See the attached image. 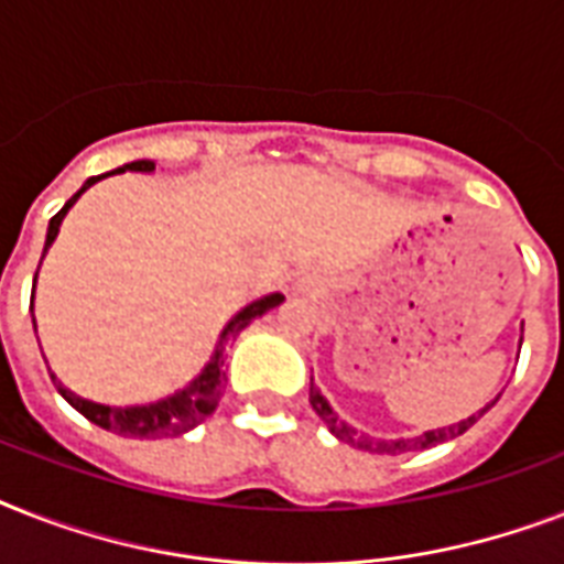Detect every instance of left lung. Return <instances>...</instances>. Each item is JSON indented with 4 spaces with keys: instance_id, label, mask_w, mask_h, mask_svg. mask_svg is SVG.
I'll list each match as a JSON object with an SVG mask.
<instances>
[{
    "instance_id": "8db88e82",
    "label": "left lung",
    "mask_w": 564,
    "mask_h": 564,
    "mask_svg": "<svg viewBox=\"0 0 564 564\" xmlns=\"http://www.w3.org/2000/svg\"><path fill=\"white\" fill-rule=\"evenodd\" d=\"M498 401V398H495ZM491 401V403H495ZM489 403V406H491ZM310 406L316 410V415L327 424V430L334 433L336 438H343V442H348V445H357L360 451H371V454H403V451H419V447H430V445H438V442H447V438H456L463 436L465 430L471 427L474 421L480 419L482 412L489 410H480L477 415H471V419L459 421V424H451V427H442V430H427L424 436H415V438H394V442H375V438L369 436H360L357 430L348 427L345 421H339V415H336L334 410H330V403L325 401V394L318 392L316 383H313V377H310Z\"/></svg>"
}]
</instances>
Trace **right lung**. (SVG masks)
Returning <instances> with one entry per match:
<instances>
[{
  "mask_svg": "<svg viewBox=\"0 0 564 564\" xmlns=\"http://www.w3.org/2000/svg\"><path fill=\"white\" fill-rule=\"evenodd\" d=\"M152 172L154 163L152 161H134L126 163V166H119L113 172ZM110 175V172H108ZM108 175H96V178L84 181V187L69 198V202L61 207V210L48 219V230H46V246H43V254L48 251V246L55 242L57 230H61V221L69 213L78 198H82L84 189H90L96 181L108 178ZM37 281V278H34ZM283 301L281 292H272V295H265V299L251 301L248 307H242L237 316L230 318L228 327L221 330L219 345H216V351H213L210 362L204 366L202 375L195 377L193 383L184 386L181 392L170 394V398H163V401L154 403H143V406H105V403H93L87 398H78L75 392H69L66 386L57 383V377L52 375L55 380L57 392L64 394V401L69 406L82 412L84 419H90L93 424H99V427L110 430V433H119V436H131V438H166V436H181V433H187V430L198 427L207 415H210L221 401V392H225V383H228V377H225V343L228 339H237V334L242 327L251 325V318L263 316L272 307H278ZM37 330V327H34Z\"/></svg>",
  "mask_w": 564,
  "mask_h": 564,
  "instance_id": "right-lung-1",
  "label": "right lung"
}]
</instances>
